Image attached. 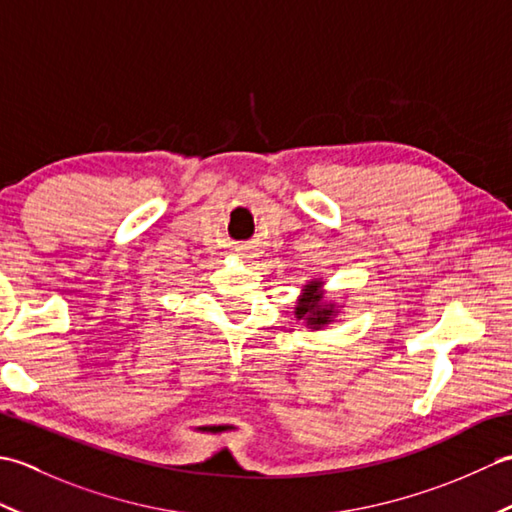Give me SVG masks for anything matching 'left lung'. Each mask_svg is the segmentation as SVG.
<instances>
[{
	"label": "left lung",
	"mask_w": 512,
	"mask_h": 512,
	"mask_svg": "<svg viewBox=\"0 0 512 512\" xmlns=\"http://www.w3.org/2000/svg\"><path fill=\"white\" fill-rule=\"evenodd\" d=\"M306 295L299 299L297 306V317L306 319L308 325H314V328H321V325L328 323L332 319V308H323L321 306V295H317L319 290V281L306 286Z\"/></svg>",
	"instance_id": "1"
}]
</instances>
